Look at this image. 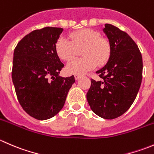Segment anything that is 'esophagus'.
Instances as JSON below:
<instances>
[{
  "mask_svg": "<svg viewBox=\"0 0 154 154\" xmlns=\"http://www.w3.org/2000/svg\"><path fill=\"white\" fill-rule=\"evenodd\" d=\"M80 77V75H79V74H74V78H75L76 80H78Z\"/></svg>",
  "mask_w": 154,
  "mask_h": 154,
  "instance_id": "esophagus-1",
  "label": "esophagus"
}]
</instances>
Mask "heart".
<instances>
[{"mask_svg":"<svg viewBox=\"0 0 154 154\" xmlns=\"http://www.w3.org/2000/svg\"><path fill=\"white\" fill-rule=\"evenodd\" d=\"M70 39L62 36L56 44L57 55L62 60L70 61L80 51L84 57L71 60L67 66L69 73L83 74L97 65L106 64L111 55L109 40L92 29H83L70 35Z\"/></svg>","mask_w":154,"mask_h":154,"instance_id":"b5f03b06","label":"heart"}]
</instances>
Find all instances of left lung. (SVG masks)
<instances>
[{
    "label": "left lung",
    "mask_w": 154,
    "mask_h": 154,
    "mask_svg": "<svg viewBox=\"0 0 154 154\" xmlns=\"http://www.w3.org/2000/svg\"><path fill=\"white\" fill-rule=\"evenodd\" d=\"M103 30L111 45V55L96 71L101 80L91 79L86 98L97 116L114 119L134 102L142 83L143 63L137 45L127 32L109 24Z\"/></svg>",
    "instance_id": "1"
}]
</instances>
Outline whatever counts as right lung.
I'll list each match as a JSON object with an SVG mask.
<instances>
[{
	"mask_svg": "<svg viewBox=\"0 0 154 154\" xmlns=\"http://www.w3.org/2000/svg\"><path fill=\"white\" fill-rule=\"evenodd\" d=\"M63 29L46 27L26 35L15 48L12 78L23 109L38 120L54 117L63 109L74 76L62 77L64 66L56 51Z\"/></svg>",
	"mask_w": 154,
	"mask_h": 154,
	"instance_id": "1",
	"label": "right lung"
}]
</instances>
